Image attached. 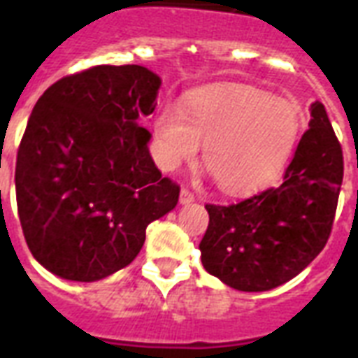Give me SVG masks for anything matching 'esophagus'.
I'll use <instances>...</instances> for the list:
<instances>
[{
	"mask_svg": "<svg viewBox=\"0 0 358 358\" xmlns=\"http://www.w3.org/2000/svg\"><path fill=\"white\" fill-rule=\"evenodd\" d=\"M195 201V195L191 193L187 187H182V191H180V203L182 204H189Z\"/></svg>",
	"mask_w": 358,
	"mask_h": 358,
	"instance_id": "obj_1",
	"label": "esophagus"
}]
</instances>
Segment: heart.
I'll return each instance as SVG.
<instances>
[{"label":"heart","instance_id":"b5f03b06","mask_svg":"<svg viewBox=\"0 0 358 358\" xmlns=\"http://www.w3.org/2000/svg\"><path fill=\"white\" fill-rule=\"evenodd\" d=\"M304 114L299 103L263 90L229 86L193 92L154 122L155 157L165 171L191 163L204 144V167L231 193L264 187L291 159Z\"/></svg>","mask_w":358,"mask_h":358}]
</instances>
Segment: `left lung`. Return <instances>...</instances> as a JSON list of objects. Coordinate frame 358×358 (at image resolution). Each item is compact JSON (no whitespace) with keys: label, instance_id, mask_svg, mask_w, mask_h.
Masks as SVG:
<instances>
[{"label":"left lung","instance_id":"obj_1","mask_svg":"<svg viewBox=\"0 0 358 358\" xmlns=\"http://www.w3.org/2000/svg\"><path fill=\"white\" fill-rule=\"evenodd\" d=\"M343 178V154L324 106L312 105L283 182L236 204H206L201 261L238 291H268L300 274L331 236Z\"/></svg>","mask_w":358,"mask_h":358}]
</instances>
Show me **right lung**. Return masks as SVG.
<instances>
[{
    "mask_svg": "<svg viewBox=\"0 0 358 358\" xmlns=\"http://www.w3.org/2000/svg\"><path fill=\"white\" fill-rule=\"evenodd\" d=\"M159 86L141 65H95L54 82L34 106L16 154V206L29 252L52 274L95 282L118 272L178 203L180 185L161 176L141 127Z\"/></svg>",
    "mask_w": 358,
    "mask_h": 358,
    "instance_id": "1",
    "label": "right lung"
}]
</instances>
